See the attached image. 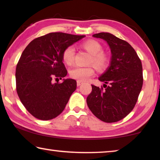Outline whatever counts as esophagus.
<instances>
[{
    "instance_id": "esophagus-1",
    "label": "esophagus",
    "mask_w": 160,
    "mask_h": 160,
    "mask_svg": "<svg viewBox=\"0 0 160 160\" xmlns=\"http://www.w3.org/2000/svg\"><path fill=\"white\" fill-rule=\"evenodd\" d=\"M82 83H83V82H82V81H80V80H78V81H77V85H78V86L81 85Z\"/></svg>"
}]
</instances>
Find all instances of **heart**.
I'll list each match as a JSON object with an SVG mask.
<instances>
[{
	"label": "heart",
	"instance_id": "b5f03b06",
	"mask_svg": "<svg viewBox=\"0 0 160 160\" xmlns=\"http://www.w3.org/2000/svg\"><path fill=\"white\" fill-rule=\"evenodd\" d=\"M82 47L91 54L88 63L93 64L99 71H104L110 64V58L107 54L102 52V47L98 42L90 39L82 44ZM75 48L72 46L66 47L62 53L63 62L68 66H71L74 63ZM95 72L92 65L86 66H75L70 70V77L80 81H85L93 76Z\"/></svg>",
	"mask_w": 160,
	"mask_h": 160
}]
</instances>
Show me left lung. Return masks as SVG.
<instances>
[{"instance_id":"left-lung-1","label":"left lung","mask_w":160,"mask_h":160,"mask_svg":"<svg viewBox=\"0 0 160 160\" xmlns=\"http://www.w3.org/2000/svg\"><path fill=\"white\" fill-rule=\"evenodd\" d=\"M93 37L108 43L112 60L109 68L99 78L105 82V89L92 85L87 104L101 121L116 122L125 118L138 101L143 83L142 63L134 48L124 40L108 32H100Z\"/></svg>"}]
</instances>
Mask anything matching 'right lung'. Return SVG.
<instances>
[{"label": "right lung", "mask_w": 160, "mask_h": 160, "mask_svg": "<svg viewBox=\"0 0 160 160\" xmlns=\"http://www.w3.org/2000/svg\"><path fill=\"white\" fill-rule=\"evenodd\" d=\"M85 35L52 32L36 38L23 51L16 67V90L21 102L35 118L48 121L64 110L76 90L75 80H53L66 77L68 71L62 53Z\"/></svg>", "instance_id": "right-lung-1"}]
</instances>
